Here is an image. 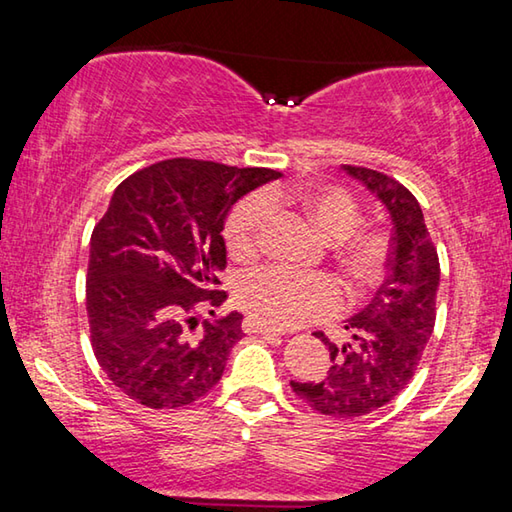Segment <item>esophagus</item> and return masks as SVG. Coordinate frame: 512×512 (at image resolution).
Wrapping results in <instances>:
<instances>
[{
    "label": "esophagus",
    "instance_id": "34e87169",
    "mask_svg": "<svg viewBox=\"0 0 512 512\" xmlns=\"http://www.w3.org/2000/svg\"><path fill=\"white\" fill-rule=\"evenodd\" d=\"M244 332H248V334H262V336H282L280 329H273V327H268V325H262L255 318H246L244 320Z\"/></svg>",
    "mask_w": 512,
    "mask_h": 512
}]
</instances>
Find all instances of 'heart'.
I'll list each match as a JSON object with an SVG mask.
<instances>
[{
	"label": "heart",
	"mask_w": 512,
	"mask_h": 512,
	"mask_svg": "<svg viewBox=\"0 0 512 512\" xmlns=\"http://www.w3.org/2000/svg\"><path fill=\"white\" fill-rule=\"evenodd\" d=\"M268 207H291L318 237L339 241L336 259L352 291H366L379 280L388 255V239L377 228L352 230L357 205L352 196L334 187H309L291 192L268 187L232 212L225 225V241L232 257L253 259L262 244ZM237 305L268 327H296L327 318L341 309V291L325 275H291L282 268H259L241 275L235 287Z\"/></svg>",
	"instance_id": "1"
}]
</instances>
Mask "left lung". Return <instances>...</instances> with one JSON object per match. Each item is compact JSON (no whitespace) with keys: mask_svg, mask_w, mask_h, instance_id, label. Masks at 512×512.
<instances>
[{"mask_svg":"<svg viewBox=\"0 0 512 512\" xmlns=\"http://www.w3.org/2000/svg\"><path fill=\"white\" fill-rule=\"evenodd\" d=\"M343 171L388 212V275L370 305L345 320V343L336 345L316 334L332 359L327 375L318 381H291V388L318 413L361 418L404 391L418 368L436 323L440 264L422 207L409 189L366 167L343 164Z\"/></svg>","mask_w":512,"mask_h":512,"instance_id":"1","label":"left lung"}]
</instances>
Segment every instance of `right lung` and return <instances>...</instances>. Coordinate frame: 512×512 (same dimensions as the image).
Here are the masks:
<instances>
[{
	"mask_svg": "<svg viewBox=\"0 0 512 512\" xmlns=\"http://www.w3.org/2000/svg\"><path fill=\"white\" fill-rule=\"evenodd\" d=\"M273 169L164 160L133 173L110 198L90 239L85 305L92 350L121 393L151 409L196 402L219 384L244 332L223 305L214 271L225 266V219Z\"/></svg>",
	"mask_w": 512,
	"mask_h": 512,
	"instance_id": "add662e5",
	"label": "right lung"
}]
</instances>
